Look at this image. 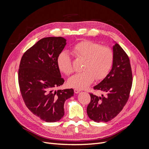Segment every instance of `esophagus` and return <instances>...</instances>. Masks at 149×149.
<instances>
[{
	"instance_id": "esophagus-1",
	"label": "esophagus",
	"mask_w": 149,
	"mask_h": 149,
	"mask_svg": "<svg viewBox=\"0 0 149 149\" xmlns=\"http://www.w3.org/2000/svg\"><path fill=\"white\" fill-rule=\"evenodd\" d=\"M74 93H76V94H78V93H79L80 91H81V90L80 89H74Z\"/></svg>"
}]
</instances>
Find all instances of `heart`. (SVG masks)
I'll list each match as a JSON object with an SVG mask.
<instances>
[{
  "instance_id": "obj_1",
  "label": "heart",
  "mask_w": 149,
  "mask_h": 149,
  "mask_svg": "<svg viewBox=\"0 0 149 149\" xmlns=\"http://www.w3.org/2000/svg\"><path fill=\"white\" fill-rule=\"evenodd\" d=\"M72 50L78 59L84 60L83 71L76 74L68 81L70 87L83 89L87 88L94 80L104 79L111 71L114 63V53L109 47L90 40H83L76 43ZM57 65L60 70L66 76L74 72L70 55L62 52L57 57Z\"/></svg>"
}]
</instances>
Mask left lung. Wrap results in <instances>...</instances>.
Wrapping results in <instances>:
<instances>
[{
  "mask_svg": "<svg viewBox=\"0 0 149 149\" xmlns=\"http://www.w3.org/2000/svg\"><path fill=\"white\" fill-rule=\"evenodd\" d=\"M113 53L112 70L104 79L93 88L106 95L89 94L91 101L87 114L96 123H107L118 116L127 103L132 88V73L128 55L118 43L113 47Z\"/></svg>",
  "mask_w": 149,
  "mask_h": 149,
  "instance_id": "obj_1",
  "label": "left lung"
}]
</instances>
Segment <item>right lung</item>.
I'll list each match as a JSON object with an SVG mask.
<instances>
[{
	"mask_svg": "<svg viewBox=\"0 0 149 149\" xmlns=\"http://www.w3.org/2000/svg\"><path fill=\"white\" fill-rule=\"evenodd\" d=\"M61 37L40 40L22 56L18 73L21 95L28 109L42 120L55 123L65 114V101L73 89L54 91L64 83L57 57L66 45Z\"/></svg>",
	"mask_w": 149,
	"mask_h": 149,
	"instance_id": "right-lung-1",
	"label": "right lung"
}]
</instances>
